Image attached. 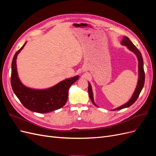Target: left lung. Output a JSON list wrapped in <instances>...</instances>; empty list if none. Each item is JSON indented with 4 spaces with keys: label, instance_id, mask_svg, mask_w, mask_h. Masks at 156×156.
I'll return each mask as SVG.
<instances>
[{
    "label": "left lung",
    "instance_id": "1",
    "mask_svg": "<svg viewBox=\"0 0 156 156\" xmlns=\"http://www.w3.org/2000/svg\"><path fill=\"white\" fill-rule=\"evenodd\" d=\"M121 44L127 46V48H128L132 52H133V53L136 55V56H137V58L139 60V80H138L137 85H136L135 90L133 94V96H132L131 98L129 100V101L125 103L124 105L120 106V107H118L116 108H115V109H113L114 111L120 110V109H122V108L129 107L131 105H133V103L135 102V101L137 100L139 94L144 87V81H145V74H144V71L143 59L142 55H141L140 52L139 51V49L137 48H136V46L133 45V44L132 43L128 37L126 36L124 37V39L122 40V41L121 42ZM88 94H89L90 98L91 101H92V103L94 105H96L95 104V103H94V101L93 93H92V90L91 85L90 83H88Z\"/></svg>",
    "mask_w": 156,
    "mask_h": 156
}]
</instances>
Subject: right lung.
<instances>
[{"instance_id":"add662e5","label":"right lung","mask_w":156,"mask_h":156,"mask_svg":"<svg viewBox=\"0 0 156 156\" xmlns=\"http://www.w3.org/2000/svg\"><path fill=\"white\" fill-rule=\"evenodd\" d=\"M26 43L14 55L12 63L11 85L13 90L25 108L33 112L47 113L62 108L67 101L68 90L79 76L67 79L55 86L45 90H35L23 85L18 77L16 59Z\"/></svg>"}]
</instances>
